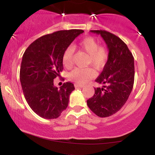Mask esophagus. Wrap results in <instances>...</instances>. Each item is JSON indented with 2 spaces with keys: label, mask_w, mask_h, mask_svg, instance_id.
Returning <instances> with one entry per match:
<instances>
[{
  "label": "esophagus",
  "mask_w": 155,
  "mask_h": 155,
  "mask_svg": "<svg viewBox=\"0 0 155 155\" xmlns=\"http://www.w3.org/2000/svg\"><path fill=\"white\" fill-rule=\"evenodd\" d=\"M74 86H75L76 88H79V87L81 88V87H83L84 85H82V84H76L74 85Z\"/></svg>",
  "instance_id": "obj_1"
}]
</instances>
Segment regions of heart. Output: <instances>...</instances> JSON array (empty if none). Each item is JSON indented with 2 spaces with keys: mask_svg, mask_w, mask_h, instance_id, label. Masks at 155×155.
<instances>
[{
  "mask_svg": "<svg viewBox=\"0 0 155 155\" xmlns=\"http://www.w3.org/2000/svg\"><path fill=\"white\" fill-rule=\"evenodd\" d=\"M79 47L89 55L88 65H92L97 70H102L106 66L109 58V51L105 46L99 45L98 42L93 37L88 36L79 42ZM74 49L68 47L64 51L63 63L66 68L71 67L74 59ZM96 75L95 71L91 67L76 68L69 74L70 80L78 84H84L92 79Z\"/></svg>",
  "mask_w": 155,
  "mask_h": 155,
  "instance_id": "obj_1",
  "label": "heart"
}]
</instances>
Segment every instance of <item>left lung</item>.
<instances>
[{"label":"left lung","mask_w":155,"mask_h":155,"mask_svg":"<svg viewBox=\"0 0 155 155\" xmlns=\"http://www.w3.org/2000/svg\"><path fill=\"white\" fill-rule=\"evenodd\" d=\"M100 34L107 44L109 58L96 82L105 84L95 88V94L88 99V107L100 117L114 114L128 99L134 84V58L122 39L109 32L90 31Z\"/></svg>","instance_id":"1"}]
</instances>
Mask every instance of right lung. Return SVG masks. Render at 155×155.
Returning <instances> with one entry per match:
<instances>
[{"instance_id":"right-lung-1","label":"right lung","mask_w":155,"mask_h":155,"mask_svg":"<svg viewBox=\"0 0 155 155\" xmlns=\"http://www.w3.org/2000/svg\"><path fill=\"white\" fill-rule=\"evenodd\" d=\"M82 33V30L73 29L43 35L23 54L19 74L23 93L31 109L42 118H58L68 107L74 84L64 83L58 89L54 79L63 69L65 49Z\"/></svg>"}]
</instances>
